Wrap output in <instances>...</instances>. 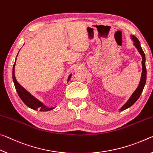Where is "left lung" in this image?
<instances>
[{"instance_id":"8db88e82","label":"left lung","mask_w":153,"mask_h":153,"mask_svg":"<svg viewBox=\"0 0 153 153\" xmlns=\"http://www.w3.org/2000/svg\"><path fill=\"white\" fill-rule=\"evenodd\" d=\"M131 39L132 41H134V45L136 47V48L137 49V51H138V52L142 56V76H141V79H140V83L138 85V86H137V89L135 90V91L132 94L131 97H130L129 99L127 100L126 103L119 109V111H124V110L131 107L132 105H133L135 102L138 100L142 91H143L144 85L145 84H146V65H145L146 57H145V54L144 53L143 50L142 49L141 45H140V41H138V39H137L136 36H134V35H131Z\"/></svg>"}]
</instances>
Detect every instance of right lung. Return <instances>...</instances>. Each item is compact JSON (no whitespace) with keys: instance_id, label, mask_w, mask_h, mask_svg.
<instances>
[{"instance_id":"add662e5","label":"right lung","mask_w":153,"mask_h":153,"mask_svg":"<svg viewBox=\"0 0 153 153\" xmlns=\"http://www.w3.org/2000/svg\"><path fill=\"white\" fill-rule=\"evenodd\" d=\"M16 61H15V63L13 64V72H12V73H13V81L15 85V87H16V91L17 92V94H18V96H19V97L21 98L22 101H23L24 103L26 104L27 106L33 110H39L40 111H49L55 108L56 107L49 108L45 106V104H43L42 102L39 101L38 99H36V97L32 96L31 94H30L26 89L24 88V87L17 81V80L16 79V76H15V66H16ZM71 76H72V74H71L68 76V82L71 80Z\"/></svg>"}]
</instances>
